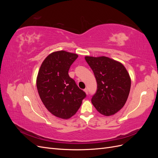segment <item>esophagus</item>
<instances>
[{
    "instance_id": "obj_1",
    "label": "esophagus",
    "mask_w": 158,
    "mask_h": 158,
    "mask_svg": "<svg viewBox=\"0 0 158 158\" xmlns=\"http://www.w3.org/2000/svg\"><path fill=\"white\" fill-rule=\"evenodd\" d=\"M84 92H85V93L88 95V89H87V88H85V89H84Z\"/></svg>"
}]
</instances>
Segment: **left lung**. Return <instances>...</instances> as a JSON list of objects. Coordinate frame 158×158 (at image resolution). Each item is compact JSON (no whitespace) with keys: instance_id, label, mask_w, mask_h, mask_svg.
Instances as JSON below:
<instances>
[{"instance_id":"8db88e82","label":"left lung","mask_w":158,"mask_h":158,"mask_svg":"<svg viewBox=\"0 0 158 158\" xmlns=\"http://www.w3.org/2000/svg\"><path fill=\"white\" fill-rule=\"evenodd\" d=\"M98 84L97 92L92 103L97 111L105 116H111L123 107L130 93L131 80L121 63L107 56H85Z\"/></svg>"}]
</instances>
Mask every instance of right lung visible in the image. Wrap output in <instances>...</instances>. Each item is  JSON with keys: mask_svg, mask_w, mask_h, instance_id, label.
Wrapping results in <instances>:
<instances>
[{"mask_svg": "<svg viewBox=\"0 0 158 158\" xmlns=\"http://www.w3.org/2000/svg\"><path fill=\"white\" fill-rule=\"evenodd\" d=\"M78 56L65 51L53 52L43 61L38 72V94L47 109L56 117H73L86 96L69 75L70 66Z\"/></svg>", "mask_w": 158, "mask_h": 158, "instance_id": "add662e5", "label": "right lung"}]
</instances>
